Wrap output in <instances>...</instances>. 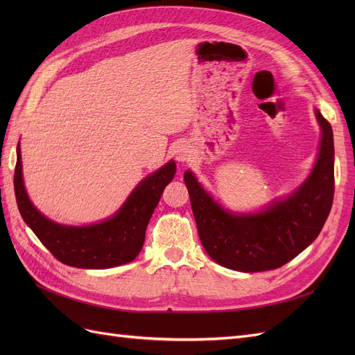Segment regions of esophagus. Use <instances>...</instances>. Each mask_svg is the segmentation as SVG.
<instances>
[{
	"mask_svg": "<svg viewBox=\"0 0 355 355\" xmlns=\"http://www.w3.org/2000/svg\"><path fill=\"white\" fill-rule=\"evenodd\" d=\"M189 158H191L189 148L185 146V145L178 146V149H176V159L179 161V163H188Z\"/></svg>",
	"mask_w": 355,
	"mask_h": 355,
	"instance_id": "34e87169",
	"label": "esophagus"
}]
</instances>
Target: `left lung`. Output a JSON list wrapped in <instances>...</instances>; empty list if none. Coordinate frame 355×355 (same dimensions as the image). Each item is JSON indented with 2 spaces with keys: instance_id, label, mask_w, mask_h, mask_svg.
<instances>
[{
  "instance_id": "8db88e82",
  "label": "left lung",
  "mask_w": 355,
  "mask_h": 355,
  "mask_svg": "<svg viewBox=\"0 0 355 355\" xmlns=\"http://www.w3.org/2000/svg\"><path fill=\"white\" fill-rule=\"evenodd\" d=\"M321 145L313 173L292 197L259 214H231L201 188L191 171L184 179L204 249L214 262L241 272L280 268L323 230L335 194L331 125L318 111Z\"/></svg>"
}]
</instances>
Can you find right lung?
Wrapping results in <instances>:
<instances>
[{"instance_id":"1","label":"right lung","mask_w":355,"mask_h":355,"mask_svg":"<svg viewBox=\"0 0 355 355\" xmlns=\"http://www.w3.org/2000/svg\"><path fill=\"white\" fill-rule=\"evenodd\" d=\"M175 161L144 179L114 218L90 227H63L42 216L32 206L22 179L20 148L15 168V194L20 214L38 240L62 263L105 270L132 262L142 250L148 222L163 194L175 178Z\"/></svg>"}]
</instances>
